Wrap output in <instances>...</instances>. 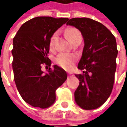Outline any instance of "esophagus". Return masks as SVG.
Returning a JSON list of instances; mask_svg holds the SVG:
<instances>
[{"label": "esophagus", "instance_id": "obj_1", "mask_svg": "<svg viewBox=\"0 0 127 127\" xmlns=\"http://www.w3.org/2000/svg\"><path fill=\"white\" fill-rule=\"evenodd\" d=\"M68 75H69V76H73V73H68Z\"/></svg>", "mask_w": 127, "mask_h": 127}]
</instances>
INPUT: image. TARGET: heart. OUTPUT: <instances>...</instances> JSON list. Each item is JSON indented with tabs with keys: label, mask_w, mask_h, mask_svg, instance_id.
<instances>
[{
	"label": "heart",
	"mask_w": 127,
	"mask_h": 127,
	"mask_svg": "<svg viewBox=\"0 0 127 127\" xmlns=\"http://www.w3.org/2000/svg\"><path fill=\"white\" fill-rule=\"evenodd\" d=\"M66 36L69 41L71 43L74 40L79 38H82V34L79 30L75 28H69L65 31ZM57 37V32L54 33L50 39V47L52 48L55 43V41ZM55 61L58 65L66 69H71L72 66L76 61V56L73 54L61 53L58 54L55 59Z\"/></svg>",
	"instance_id": "b5f03b06"
}]
</instances>
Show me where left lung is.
Here are the masks:
<instances>
[{
    "mask_svg": "<svg viewBox=\"0 0 127 127\" xmlns=\"http://www.w3.org/2000/svg\"><path fill=\"white\" fill-rule=\"evenodd\" d=\"M66 25L82 34L84 47L75 74L80 85L75 91V101L84 109L98 108L109 98L114 82L118 55L115 36L105 26L87 18H72Z\"/></svg>",
    "mask_w": 127,
    "mask_h": 127,
    "instance_id": "8db88e82",
    "label": "left lung"
}]
</instances>
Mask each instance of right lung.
Segmentation results:
<instances>
[{
  "label": "right lung",
  "mask_w": 127,
  "mask_h": 127,
  "mask_svg": "<svg viewBox=\"0 0 127 127\" xmlns=\"http://www.w3.org/2000/svg\"><path fill=\"white\" fill-rule=\"evenodd\" d=\"M68 18L36 17L23 24L13 38V71L19 93L27 103L45 109L56 100V91L67 78L66 71L57 65L42 71V65L51 66L47 57L50 39ZM48 69V67H47Z\"/></svg>",
  "instance_id": "add662e5"
}]
</instances>
